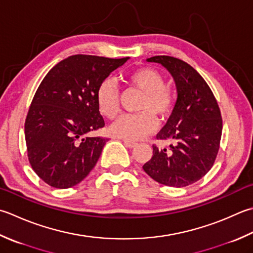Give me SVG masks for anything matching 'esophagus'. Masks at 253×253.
Listing matches in <instances>:
<instances>
[{
	"mask_svg": "<svg viewBox=\"0 0 253 253\" xmlns=\"http://www.w3.org/2000/svg\"><path fill=\"white\" fill-rule=\"evenodd\" d=\"M124 145H125L128 148H133V147L137 146V142L136 141H132V140L125 139V140H124Z\"/></svg>",
	"mask_w": 253,
	"mask_h": 253,
	"instance_id": "esophagus-1",
	"label": "esophagus"
}]
</instances>
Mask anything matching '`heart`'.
I'll return each mask as SVG.
<instances>
[{
    "label": "heart",
    "mask_w": 253,
    "mask_h": 253,
    "mask_svg": "<svg viewBox=\"0 0 253 253\" xmlns=\"http://www.w3.org/2000/svg\"><path fill=\"white\" fill-rule=\"evenodd\" d=\"M127 83L142 93L136 115H124L111 126L114 136L128 140L141 139L157 129L158 123L166 121L174 110L175 92L166 85V79L157 69L141 67L127 74ZM98 111L107 120H115L121 111L120 93L115 83L103 81L96 91Z\"/></svg>",
    "instance_id": "obj_1"
}]
</instances>
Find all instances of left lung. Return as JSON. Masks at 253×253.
<instances>
[{
  "label": "left lung",
  "instance_id": "left-lung-1",
  "mask_svg": "<svg viewBox=\"0 0 253 253\" xmlns=\"http://www.w3.org/2000/svg\"><path fill=\"white\" fill-rule=\"evenodd\" d=\"M147 61L161 63L170 71L177 100L166 126L157 135V139L172 142L170 149L152 145V158L142 169L163 185H191L214 166L222 130L220 108L209 84L189 63L170 56H155Z\"/></svg>",
  "mask_w": 253,
  "mask_h": 253
}]
</instances>
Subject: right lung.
I'll return each mask as SVG.
<instances>
[{
    "label": "right lung",
    "mask_w": 253,
    "mask_h": 253,
    "mask_svg": "<svg viewBox=\"0 0 253 253\" xmlns=\"http://www.w3.org/2000/svg\"><path fill=\"white\" fill-rule=\"evenodd\" d=\"M127 59L73 54L39 84L25 121V140L29 165L48 185L69 189L95 167L108 140L87 136L105 126L96 91Z\"/></svg>",
    "instance_id": "right-lung-1"
}]
</instances>
